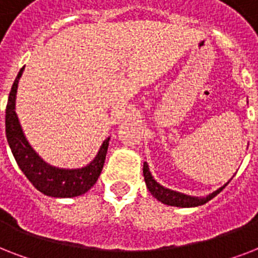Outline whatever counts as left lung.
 <instances>
[{
  "mask_svg": "<svg viewBox=\"0 0 258 258\" xmlns=\"http://www.w3.org/2000/svg\"><path fill=\"white\" fill-rule=\"evenodd\" d=\"M143 175H145L146 184H147V188L149 191L153 194L158 201H161L162 204L170 205V206H178V208H194V206H200V205L206 204L208 201H210L212 198L221 192L225 188L226 184H224L222 187H220L218 190H216L212 194H209L206 198H197V197H190V196H184L182 192L174 191V190H170V188H166L163 186L158 183L157 180L154 179L151 172L149 170V166L147 163H143Z\"/></svg>",
  "mask_w": 258,
  "mask_h": 258,
  "instance_id": "1",
  "label": "left lung"
}]
</instances>
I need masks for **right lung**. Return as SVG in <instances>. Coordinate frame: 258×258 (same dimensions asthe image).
Returning a JSON list of instances; mask_svg holds the SVG:
<instances>
[{
    "instance_id": "add662e5",
    "label": "right lung",
    "mask_w": 258,
    "mask_h": 258,
    "mask_svg": "<svg viewBox=\"0 0 258 258\" xmlns=\"http://www.w3.org/2000/svg\"><path fill=\"white\" fill-rule=\"evenodd\" d=\"M24 68L20 70L17 78L14 80L12 91L9 93V99H8V104H6V139L13 153L14 159L26 178L42 194L54 197V198H70V197L82 196L96 183L97 178L100 175L103 166H104L109 138L103 142L96 158L83 169H56V167L46 165L45 162L38 158L37 154L34 153L29 143L26 142L22 134L21 125L18 123L16 111H14L18 80L21 78Z\"/></svg>"
}]
</instances>
